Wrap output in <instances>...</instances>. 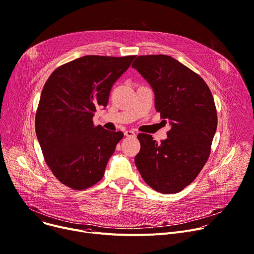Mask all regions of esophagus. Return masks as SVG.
<instances>
[{
  "label": "esophagus",
  "mask_w": 254,
  "mask_h": 254,
  "mask_svg": "<svg viewBox=\"0 0 254 254\" xmlns=\"http://www.w3.org/2000/svg\"><path fill=\"white\" fill-rule=\"evenodd\" d=\"M125 135L127 136V137H134L135 136V132L131 129H128V130H126L125 131Z\"/></svg>",
  "instance_id": "obj_1"
}]
</instances>
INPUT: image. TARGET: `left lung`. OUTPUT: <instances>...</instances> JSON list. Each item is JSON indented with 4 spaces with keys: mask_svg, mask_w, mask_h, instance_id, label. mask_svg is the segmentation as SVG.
<instances>
[{
    "mask_svg": "<svg viewBox=\"0 0 254 254\" xmlns=\"http://www.w3.org/2000/svg\"><path fill=\"white\" fill-rule=\"evenodd\" d=\"M131 67L151 85L156 111L171 126L161 143L148 133L137 135L135 166L155 191L178 193L193 182L209 158L217 128L212 93L194 71L168 55L138 56Z\"/></svg>",
    "mask_w": 254,
    "mask_h": 254,
    "instance_id": "obj_1",
    "label": "left lung"
}]
</instances>
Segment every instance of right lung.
Returning a JSON list of instances; mask_svg holds the SVG:
<instances>
[{"mask_svg": "<svg viewBox=\"0 0 254 254\" xmlns=\"http://www.w3.org/2000/svg\"><path fill=\"white\" fill-rule=\"evenodd\" d=\"M134 58L87 55L56 68L47 79L36 113V135L46 164L69 188L84 190L101 180L124 137L122 131L94 127L92 118L107 105L113 85Z\"/></svg>", "mask_w": 254, "mask_h": 254, "instance_id": "right-lung-1", "label": "right lung"}]
</instances>
